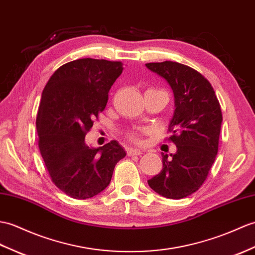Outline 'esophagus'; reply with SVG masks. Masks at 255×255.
<instances>
[{
	"label": "esophagus",
	"instance_id": "obj_1",
	"mask_svg": "<svg viewBox=\"0 0 255 255\" xmlns=\"http://www.w3.org/2000/svg\"><path fill=\"white\" fill-rule=\"evenodd\" d=\"M127 154L129 156H131V155H140V154H142V151L139 150V149H133V147H131V149H128Z\"/></svg>",
	"mask_w": 255,
	"mask_h": 255
}]
</instances>
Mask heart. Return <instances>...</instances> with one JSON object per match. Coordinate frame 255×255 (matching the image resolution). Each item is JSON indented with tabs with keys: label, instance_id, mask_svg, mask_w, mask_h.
<instances>
[{
	"label": "heart",
	"instance_id": "heart-1",
	"mask_svg": "<svg viewBox=\"0 0 255 255\" xmlns=\"http://www.w3.org/2000/svg\"><path fill=\"white\" fill-rule=\"evenodd\" d=\"M129 137H130V139L133 140V141H139V137L135 133H130Z\"/></svg>",
	"mask_w": 255,
	"mask_h": 255
}]
</instances>
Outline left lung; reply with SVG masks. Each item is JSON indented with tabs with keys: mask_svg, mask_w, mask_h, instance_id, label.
Masks as SVG:
<instances>
[{
	"mask_svg": "<svg viewBox=\"0 0 255 255\" xmlns=\"http://www.w3.org/2000/svg\"><path fill=\"white\" fill-rule=\"evenodd\" d=\"M145 66L173 90L175 111L168 130L177 147L174 154L162 153L161 173L147 183L162 197L186 198L202 186L215 161L223 122L221 105L210 82L193 68L170 61Z\"/></svg>",
	"mask_w": 255,
	"mask_h": 255,
	"instance_id": "obj_1",
	"label": "left lung"
}]
</instances>
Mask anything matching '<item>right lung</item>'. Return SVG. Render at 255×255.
<instances>
[{"label":"right lung","mask_w":255,"mask_h":255,"mask_svg":"<svg viewBox=\"0 0 255 255\" xmlns=\"http://www.w3.org/2000/svg\"><path fill=\"white\" fill-rule=\"evenodd\" d=\"M122 73V62L81 58L61 66L44 87L35 122L40 153L52 181L74 199L105 190L126 156L116 140L100 147L85 140Z\"/></svg>","instance_id":"right-lung-1"}]
</instances>
